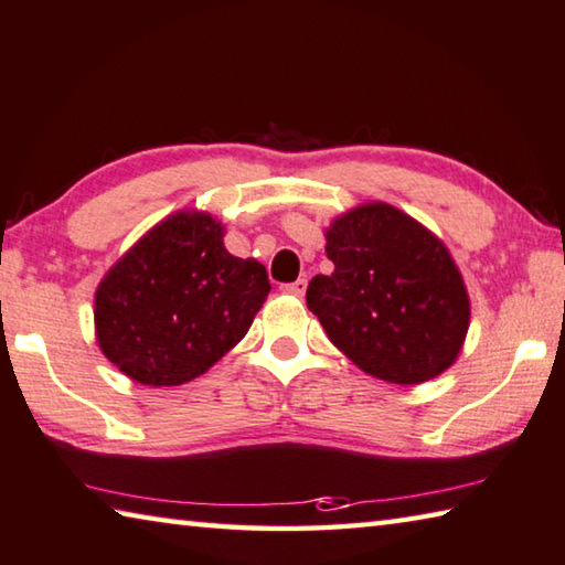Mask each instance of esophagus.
I'll use <instances>...</instances> for the list:
<instances>
[{
  "instance_id": "1",
  "label": "esophagus",
  "mask_w": 565,
  "mask_h": 565,
  "mask_svg": "<svg viewBox=\"0 0 565 565\" xmlns=\"http://www.w3.org/2000/svg\"><path fill=\"white\" fill-rule=\"evenodd\" d=\"M306 286H309V281L299 279V281H294V284H284V291L291 294V296H299V299H301V296L306 294Z\"/></svg>"
}]
</instances>
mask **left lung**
I'll use <instances>...</instances> for the list:
<instances>
[{
	"label": "left lung",
	"mask_w": 565,
	"mask_h": 565,
	"mask_svg": "<svg viewBox=\"0 0 565 565\" xmlns=\"http://www.w3.org/2000/svg\"><path fill=\"white\" fill-rule=\"evenodd\" d=\"M333 274L306 303L331 343L367 375L417 385L457 361L469 296L447 247L393 204H361L326 232Z\"/></svg>",
	"instance_id": "8db88e82"
}]
</instances>
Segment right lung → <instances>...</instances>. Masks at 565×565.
<instances>
[{"mask_svg": "<svg viewBox=\"0 0 565 565\" xmlns=\"http://www.w3.org/2000/svg\"><path fill=\"white\" fill-rule=\"evenodd\" d=\"M204 212H175L120 256L96 291V338L130 381L190 383L232 351L271 284L254 259L224 249Z\"/></svg>", "mask_w": 565, "mask_h": 565, "instance_id": "add662e5", "label": "right lung"}]
</instances>
